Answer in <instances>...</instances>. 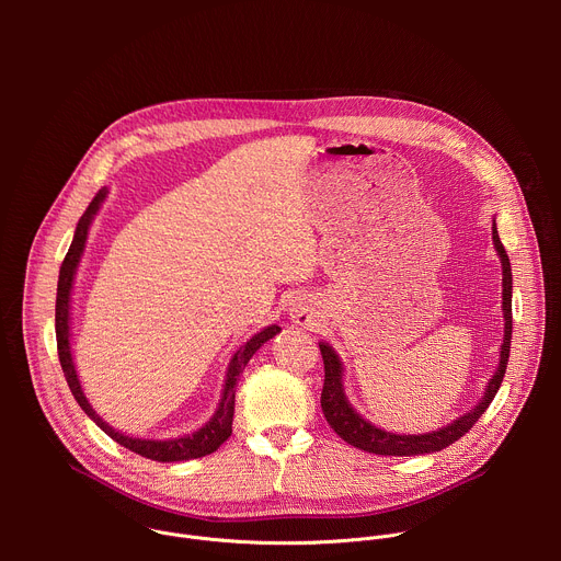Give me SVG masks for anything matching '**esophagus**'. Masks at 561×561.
Here are the masks:
<instances>
[{"mask_svg":"<svg viewBox=\"0 0 561 561\" xmlns=\"http://www.w3.org/2000/svg\"><path fill=\"white\" fill-rule=\"evenodd\" d=\"M293 319H295V324H299V327H312V322H314V310L308 306V304H297L295 308H293Z\"/></svg>","mask_w":561,"mask_h":561,"instance_id":"esophagus-1","label":"esophagus"}]
</instances>
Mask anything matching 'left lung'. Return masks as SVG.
<instances>
[{
	"mask_svg": "<svg viewBox=\"0 0 561 561\" xmlns=\"http://www.w3.org/2000/svg\"><path fill=\"white\" fill-rule=\"evenodd\" d=\"M493 244L495 251L502 260V310H504V344L500 348V366L495 370V375L491 377L486 392L479 399L477 407L457 417L453 424L433 431V433H424V435H394V433H386L377 426H373L370 422H366L348 402V397L344 392V366L340 362V355L333 351V346H329L327 342H319V351H322V359H324V388H322V411L327 422L331 424V428L351 446L362 448L366 453H375V455H397V457H411V455H424V453H435L442 450L450 444H455L459 437H463L474 422L486 413V409L491 407L493 397L497 394L504 373H506V364H508V355H511V337H513V273H511V262L506 255V249L500 239V232L495 228L493 221Z\"/></svg>",
	"mask_w": 561,
	"mask_h": 561,
	"instance_id": "8db88e82",
	"label": "left lung"
}]
</instances>
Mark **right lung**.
Instances as JSON below:
<instances>
[{
    "instance_id": "obj_1",
    "label": "right lung",
    "mask_w": 561,
    "mask_h": 561,
    "mask_svg": "<svg viewBox=\"0 0 561 561\" xmlns=\"http://www.w3.org/2000/svg\"><path fill=\"white\" fill-rule=\"evenodd\" d=\"M108 191L102 188L93 202L89 204V208L84 210V215L79 217L77 228H75V237L72 244L61 262L59 268V282H57V301H55V335H57V355H59V364L64 370V377L68 381V388L72 392V397L77 399V404L82 407V411L117 444H122L124 448L152 459V461H184V459H197L204 455L215 453L232 433V415H234V386L239 375L244 373L247 364L251 362V357L268 342L273 340L282 329L271 324L264 331H260L257 335H253L244 346H239V351L232 355L228 370H226V379H224V390H221V399L219 407L215 411V415L195 433L184 435V437H173V439H141V437H130L124 435L119 431H115L113 426H108L98 413L95 409L89 404V399L79 386V377L75 370V362H72V351H70V290H72V279L79 266V260H82L84 247H87V237H89V228L102 206V202L106 199Z\"/></svg>"
}]
</instances>
